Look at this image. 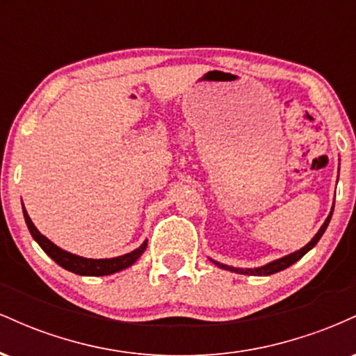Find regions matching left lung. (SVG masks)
<instances>
[{"mask_svg": "<svg viewBox=\"0 0 356 356\" xmlns=\"http://www.w3.org/2000/svg\"><path fill=\"white\" fill-rule=\"evenodd\" d=\"M333 207H334V202H333ZM333 207H332V211H330L328 218H326L325 222H323V226L320 227V231H318L316 234H314V238L309 241V243L306 244L305 248L298 249V251L291 252V254H288V256H284V257H280V259H275V261H271V263L264 264V266L254 268V269H252V268H246V269H244V268H232V266H227V264H220V263H218V261H214V259H211V261L216 264V266H219L220 269H226V271H232V273H239V275L269 276V275H275V273L283 271V269L289 268V266H291V264H295L296 261H300L301 257H303L306 252L309 251V249H313L314 246H316V243L321 239V236L325 234L326 227H328L330 219H332V214H333Z\"/></svg>", "mask_w": 356, "mask_h": 356, "instance_id": "1", "label": "left lung"}]
</instances>
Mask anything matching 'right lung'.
<instances>
[{
	"label": "right lung",
	"mask_w": 356,
	"mask_h": 356,
	"mask_svg": "<svg viewBox=\"0 0 356 356\" xmlns=\"http://www.w3.org/2000/svg\"><path fill=\"white\" fill-rule=\"evenodd\" d=\"M23 216H24V220H26L28 229H30L31 236H33L36 243L40 244V248H42L56 264H60L61 268H65L67 271H72L80 276H107V275H113V273L122 271V269L132 266L138 257L144 254L147 248V241H144V243H142L137 249H134L132 252H127L124 256L110 257V259H88V257L72 254V252L65 251V249H61L56 246V244H53L47 236H43L42 232L36 229V226L31 222L30 216H28L24 206H23Z\"/></svg>",
	"instance_id": "1"
}]
</instances>
